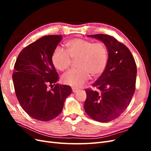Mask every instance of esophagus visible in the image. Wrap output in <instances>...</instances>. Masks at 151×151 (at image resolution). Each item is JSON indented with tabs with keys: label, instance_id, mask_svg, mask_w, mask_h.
<instances>
[{
	"label": "esophagus",
	"instance_id": "1",
	"mask_svg": "<svg viewBox=\"0 0 151 151\" xmlns=\"http://www.w3.org/2000/svg\"><path fill=\"white\" fill-rule=\"evenodd\" d=\"M72 92L74 93H77V92H78V91H79V89H78L77 88H73L72 89Z\"/></svg>",
	"mask_w": 151,
	"mask_h": 151
}]
</instances>
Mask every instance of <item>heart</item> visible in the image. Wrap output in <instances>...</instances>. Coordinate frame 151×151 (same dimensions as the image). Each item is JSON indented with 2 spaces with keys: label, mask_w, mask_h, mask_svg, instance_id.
Listing matches in <instances>:
<instances>
[{
  "label": "heart",
  "mask_w": 151,
  "mask_h": 151,
  "mask_svg": "<svg viewBox=\"0 0 151 151\" xmlns=\"http://www.w3.org/2000/svg\"><path fill=\"white\" fill-rule=\"evenodd\" d=\"M67 51L57 48L52 55L53 64L60 71L66 70L71 63V58H79V69H71L62 76V82L74 88H81L90 77H98L103 74L108 60V50L101 42L82 38L72 39L65 43Z\"/></svg>",
  "instance_id": "obj_1"
}]
</instances>
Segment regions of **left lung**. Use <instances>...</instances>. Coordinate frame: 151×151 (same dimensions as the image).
Here are the masks:
<instances>
[{"mask_svg":"<svg viewBox=\"0 0 151 151\" xmlns=\"http://www.w3.org/2000/svg\"><path fill=\"white\" fill-rule=\"evenodd\" d=\"M88 36L106 45L108 60L104 71L92 85L99 93L86 89L84 108L92 119L108 122L120 116L131 101L135 90L136 63L129 49L115 38L103 34Z\"/></svg>","mask_w":151,"mask_h":151,"instance_id":"8db88e82","label":"left lung"}]
</instances>
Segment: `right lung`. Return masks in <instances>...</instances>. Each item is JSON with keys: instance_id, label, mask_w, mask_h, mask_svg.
Here are the masks:
<instances>
[{"instance_id": "1", "label": "right lung", "mask_w": 151, "mask_h": 151, "mask_svg": "<svg viewBox=\"0 0 151 151\" xmlns=\"http://www.w3.org/2000/svg\"><path fill=\"white\" fill-rule=\"evenodd\" d=\"M62 40V35L45 36L22 49L15 63L12 80L16 97L35 120L56 118L72 93L70 86L55 84L59 78L52 57ZM48 85L55 87L48 90Z\"/></svg>"}]
</instances>
